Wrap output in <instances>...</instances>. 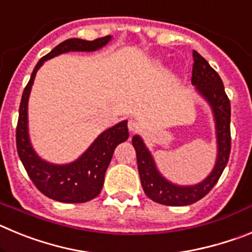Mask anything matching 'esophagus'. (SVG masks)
Masks as SVG:
<instances>
[{
	"instance_id": "34e87169",
	"label": "esophagus",
	"mask_w": 252,
	"mask_h": 252,
	"mask_svg": "<svg viewBox=\"0 0 252 252\" xmlns=\"http://www.w3.org/2000/svg\"><path fill=\"white\" fill-rule=\"evenodd\" d=\"M127 126H128V130H130L131 132H136V131L139 130L140 125H139V122L136 121V120L131 119V120H128Z\"/></svg>"
}]
</instances>
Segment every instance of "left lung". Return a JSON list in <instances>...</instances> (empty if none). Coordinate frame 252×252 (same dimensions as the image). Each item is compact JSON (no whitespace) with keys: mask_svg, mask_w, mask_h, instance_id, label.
Returning <instances> with one entry per match:
<instances>
[{"mask_svg":"<svg viewBox=\"0 0 252 252\" xmlns=\"http://www.w3.org/2000/svg\"><path fill=\"white\" fill-rule=\"evenodd\" d=\"M193 62L192 84L197 87L198 92L211 104L216 120L218 155L212 173L197 186H174L158 171L153 157L141 137L137 135L132 137L142 189L151 201L165 206H188L208 194L226 168L231 153V104L221 77L195 50H193Z\"/></svg>","mask_w":252,"mask_h":252,"instance_id":"left-lung-1","label":"left lung"}]
</instances>
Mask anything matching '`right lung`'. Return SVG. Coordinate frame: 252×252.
Returning <instances> with one entry per match:
<instances>
[{"label": "right lung", "mask_w": 252, "mask_h": 252, "mask_svg": "<svg viewBox=\"0 0 252 252\" xmlns=\"http://www.w3.org/2000/svg\"><path fill=\"white\" fill-rule=\"evenodd\" d=\"M111 40L110 35L87 41L68 39L39 60L31 73V78L22 93L16 127V148L22 165L28 171L31 182L46 197L63 203H84L101 193L104 174L108 168L116 146L128 139L127 121H122L108 128L94 140L90 149L74 162L66 165H54L37 157L29 140L28 101L31 86L37 69L45 60L68 51H94Z\"/></svg>", "instance_id": "1"}]
</instances>
